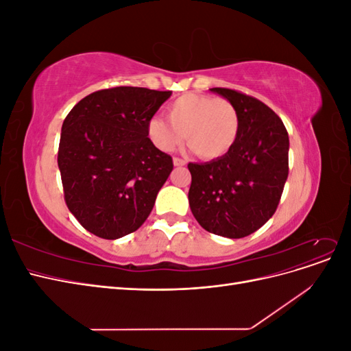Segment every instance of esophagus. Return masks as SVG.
<instances>
[{"label":"esophagus","mask_w":351,"mask_h":351,"mask_svg":"<svg viewBox=\"0 0 351 351\" xmlns=\"http://www.w3.org/2000/svg\"><path fill=\"white\" fill-rule=\"evenodd\" d=\"M173 162H174V165H176V167H183V165H186V161H184V159L178 158V156H176V158L173 159Z\"/></svg>","instance_id":"obj_1"}]
</instances>
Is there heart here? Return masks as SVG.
<instances>
[{"label":"heart","mask_w":351,"mask_h":351,"mask_svg":"<svg viewBox=\"0 0 351 351\" xmlns=\"http://www.w3.org/2000/svg\"><path fill=\"white\" fill-rule=\"evenodd\" d=\"M168 120L155 117L147 124V134L162 152H171L183 136L202 159L227 155L240 133V114L226 98L187 93L168 107Z\"/></svg>","instance_id":"obj_1"}]
</instances>
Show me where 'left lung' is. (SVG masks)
I'll return each instance as SVG.
<instances>
[{"instance_id": "1", "label": "left lung", "mask_w": 351, "mask_h": 351, "mask_svg": "<svg viewBox=\"0 0 351 351\" xmlns=\"http://www.w3.org/2000/svg\"><path fill=\"white\" fill-rule=\"evenodd\" d=\"M210 90L236 105L240 133L227 155L187 165L189 205L202 228L241 239L259 230L278 208L289 177V133L262 101L234 89Z\"/></svg>"}]
</instances>
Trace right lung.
<instances>
[{"instance_id":"add662e5","label":"right lung","mask_w":351,"mask_h":351,"mask_svg":"<svg viewBox=\"0 0 351 351\" xmlns=\"http://www.w3.org/2000/svg\"><path fill=\"white\" fill-rule=\"evenodd\" d=\"M169 90L117 86L74 105L62 123L58 168L66 205L83 228L115 240L149 217L173 158L147 137Z\"/></svg>"}]
</instances>
